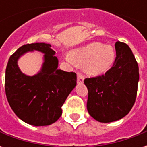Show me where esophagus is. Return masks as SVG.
<instances>
[{"instance_id":"obj_1","label":"esophagus","mask_w":147,"mask_h":147,"mask_svg":"<svg viewBox=\"0 0 147 147\" xmlns=\"http://www.w3.org/2000/svg\"><path fill=\"white\" fill-rule=\"evenodd\" d=\"M83 80H84V76L81 73L77 74V81L79 83H83Z\"/></svg>"}]
</instances>
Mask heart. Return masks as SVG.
<instances>
[{"mask_svg": "<svg viewBox=\"0 0 147 147\" xmlns=\"http://www.w3.org/2000/svg\"><path fill=\"white\" fill-rule=\"evenodd\" d=\"M65 59L69 64L83 67L87 74L98 76L109 70L113 64L115 52L110 45L92 42L74 49Z\"/></svg>", "mask_w": 147, "mask_h": 147, "instance_id": "1", "label": "heart"}]
</instances>
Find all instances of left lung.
I'll use <instances>...</instances> for the list:
<instances>
[{"mask_svg":"<svg viewBox=\"0 0 147 147\" xmlns=\"http://www.w3.org/2000/svg\"><path fill=\"white\" fill-rule=\"evenodd\" d=\"M116 59L105 75L86 78L87 110L94 120L110 123L128 113L136 102L139 66L128 45L117 42Z\"/></svg>","mask_w":147,"mask_h":147,"instance_id":"8db88e82","label":"left lung"}]
</instances>
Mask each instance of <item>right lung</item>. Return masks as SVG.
<instances>
[{
  "label": "right lung",
  "instance_id": "obj_1",
  "mask_svg": "<svg viewBox=\"0 0 147 147\" xmlns=\"http://www.w3.org/2000/svg\"><path fill=\"white\" fill-rule=\"evenodd\" d=\"M35 50L43 54L41 70L32 77L23 74L18 61ZM51 45L39 42L19 48L8 60L5 71V93L16 115L33 126L55 123L62 114L61 106L76 86L75 72L58 69V59Z\"/></svg>",
  "mask_w": 147,
  "mask_h": 147
}]
</instances>
